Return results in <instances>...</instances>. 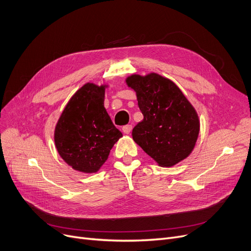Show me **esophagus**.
Returning a JSON list of instances; mask_svg holds the SVG:
<instances>
[{
    "label": "esophagus",
    "instance_id": "1",
    "mask_svg": "<svg viewBox=\"0 0 251 251\" xmlns=\"http://www.w3.org/2000/svg\"><path fill=\"white\" fill-rule=\"evenodd\" d=\"M122 130L125 134H129L131 132V130H132V125H125L122 127Z\"/></svg>",
    "mask_w": 251,
    "mask_h": 251
}]
</instances>
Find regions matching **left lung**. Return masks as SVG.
Returning <instances> with one entry per match:
<instances>
[{
	"instance_id": "8db88e82",
	"label": "left lung",
	"mask_w": 251,
	"mask_h": 251,
	"mask_svg": "<svg viewBox=\"0 0 251 251\" xmlns=\"http://www.w3.org/2000/svg\"><path fill=\"white\" fill-rule=\"evenodd\" d=\"M126 82L135 90L143 115L132 130L134 141L162 167L186 159L199 137L200 120L179 87L155 73L132 75Z\"/></svg>"
}]
</instances>
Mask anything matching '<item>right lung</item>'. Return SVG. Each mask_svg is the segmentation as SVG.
I'll list each match as a JSON object with an SVG mask.
<instances>
[{"label": "right lung", "instance_id": "1", "mask_svg": "<svg viewBox=\"0 0 251 251\" xmlns=\"http://www.w3.org/2000/svg\"><path fill=\"white\" fill-rule=\"evenodd\" d=\"M104 85L86 83L70 99L55 129L56 148L74 170L98 172L122 137L103 107Z\"/></svg>", "mask_w": 251, "mask_h": 251}]
</instances>
